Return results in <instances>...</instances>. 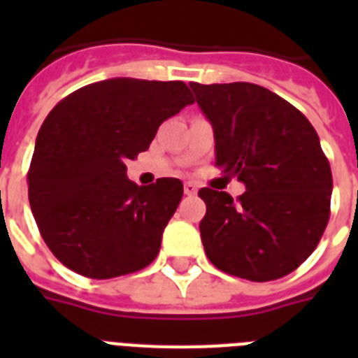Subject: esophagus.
<instances>
[{"instance_id":"esophagus-1","label":"esophagus","mask_w":358,"mask_h":358,"mask_svg":"<svg viewBox=\"0 0 358 358\" xmlns=\"http://www.w3.org/2000/svg\"><path fill=\"white\" fill-rule=\"evenodd\" d=\"M197 185H194V182H185V194L189 195V197L197 194Z\"/></svg>"}]
</instances>
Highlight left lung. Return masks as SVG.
<instances>
[{
	"instance_id": "1",
	"label": "left lung",
	"mask_w": 358,
	"mask_h": 358,
	"mask_svg": "<svg viewBox=\"0 0 358 358\" xmlns=\"http://www.w3.org/2000/svg\"><path fill=\"white\" fill-rule=\"evenodd\" d=\"M213 125L215 164L245 192L199 189V224L211 264L233 276L271 281L296 271L317 248L330 218L331 170L301 110L249 82H192Z\"/></svg>"
}]
</instances>
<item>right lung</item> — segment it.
<instances>
[{"label":"right lung","mask_w":358,"mask_h":358,"mask_svg":"<svg viewBox=\"0 0 358 358\" xmlns=\"http://www.w3.org/2000/svg\"><path fill=\"white\" fill-rule=\"evenodd\" d=\"M189 103L194 96L181 80L109 78L53 107L37 134L28 201L61 264L107 280L154 262L182 182L161 177L138 186L125 161L147 150L161 123Z\"/></svg>","instance_id":"add662e5"}]
</instances>
